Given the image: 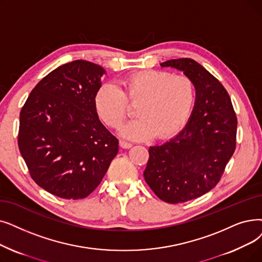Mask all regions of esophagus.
I'll return each mask as SVG.
<instances>
[{
    "label": "esophagus",
    "instance_id": "obj_1",
    "mask_svg": "<svg viewBox=\"0 0 262 262\" xmlns=\"http://www.w3.org/2000/svg\"><path fill=\"white\" fill-rule=\"evenodd\" d=\"M120 145L123 147V149H129V147L133 146V144H132L130 142L124 141V140H121V141H120Z\"/></svg>",
    "mask_w": 262,
    "mask_h": 262
}]
</instances>
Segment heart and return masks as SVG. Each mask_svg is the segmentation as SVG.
<instances>
[{"instance_id":"obj_1","label":"heart","mask_w":262,"mask_h":262,"mask_svg":"<svg viewBox=\"0 0 262 262\" xmlns=\"http://www.w3.org/2000/svg\"><path fill=\"white\" fill-rule=\"evenodd\" d=\"M196 86L185 75L167 71L135 73L121 81V88L103 84L94 97L97 115L107 126L118 129L137 106L138 119L122 128L128 139L172 137L184 127L194 109Z\"/></svg>"}]
</instances>
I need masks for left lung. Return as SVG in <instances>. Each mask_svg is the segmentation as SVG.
Instances as JSON below:
<instances>
[{"label":"left lung","instance_id":"8db88e82","mask_svg":"<svg viewBox=\"0 0 262 262\" xmlns=\"http://www.w3.org/2000/svg\"><path fill=\"white\" fill-rule=\"evenodd\" d=\"M196 86V103L186 126L174 138L150 146L144 180L168 203H183L219 183L236 145L237 119L224 85L195 60H169Z\"/></svg>","mask_w":262,"mask_h":262}]
</instances>
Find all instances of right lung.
I'll list each match as a JSON object with an SVG mask.
<instances>
[{
  "label": "right lung",
  "mask_w": 262,
  "mask_h": 262,
  "mask_svg": "<svg viewBox=\"0 0 262 262\" xmlns=\"http://www.w3.org/2000/svg\"><path fill=\"white\" fill-rule=\"evenodd\" d=\"M104 74L84 60L66 63L41 79L20 111V153L33 181L54 196L88 197L118 154L119 140L94 105Z\"/></svg>",
  "instance_id": "obj_1"
}]
</instances>
